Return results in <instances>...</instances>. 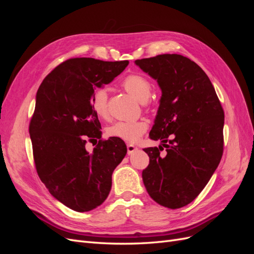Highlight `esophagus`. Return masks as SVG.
I'll list each match as a JSON object with an SVG mask.
<instances>
[{
    "label": "esophagus",
    "mask_w": 254,
    "mask_h": 254,
    "mask_svg": "<svg viewBox=\"0 0 254 254\" xmlns=\"http://www.w3.org/2000/svg\"><path fill=\"white\" fill-rule=\"evenodd\" d=\"M137 148H136V146H134V145H132V144H128L127 145V150H128V155H130V153H132L133 151H135Z\"/></svg>",
    "instance_id": "esophagus-1"
}]
</instances>
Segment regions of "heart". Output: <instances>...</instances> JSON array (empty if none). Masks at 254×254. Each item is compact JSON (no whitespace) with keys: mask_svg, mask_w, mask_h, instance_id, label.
I'll return each instance as SVG.
<instances>
[{"mask_svg":"<svg viewBox=\"0 0 254 254\" xmlns=\"http://www.w3.org/2000/svg\"><path fill=\"white\" fill-rule=\"evenodd\" d=\"M123 86L128 93L140 103H146L152 92L150 81L140 74H131L123 80ZM92 109L101 119H108V93L104 88L97 89L92 96ZM147 123L145 121H120L115 122L107 132L110 136L118 137L125 142L133 143L137 141L147 130Z\"/></svg>","mask_w":254,"mask_h":254,"instance_id":"obj_1","label":"heart"}]
</instances>
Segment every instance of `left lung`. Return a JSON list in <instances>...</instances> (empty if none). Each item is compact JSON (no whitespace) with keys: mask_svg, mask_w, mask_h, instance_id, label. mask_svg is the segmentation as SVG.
I'll use <instances>...</instances> for the list:
<instances>
[{"mask_svg":"<svg viewBox=\"0 0 254 254\" xmlns=\"http://www.w3.org/2000/svg\"><path fill=\"white\" fill-rule=\"evenodd\" d=\"M162 92L149 132L159 147L144 151L149 165L142 173L146 190L157 203L179 209L200 194L221 160L225 113L202 68L178 54L135 60ZM164 148L165 156L159 151Z\"/></svg>","mask_w":254,"mask_h":254,"instance_id":"8db88e82","label":"left lung"}]
</instances>
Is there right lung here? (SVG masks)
<instances>
[{
    "label": "right lung",
    "instance_id": "add662e5",
    "mask_svg": "<svg viewBox=\"0 0 254 254\" xmlns=\"http://www.w3.org/2000/svg\"><path fill=\"white\" fill-rule=\"evenodd\" d=\"M129 61L72 58L45 77L36 94L29 124L39 178L51 195L76 212H88L108 197L112 173L124 159V141L111 136L93 152L87 140L101 139V123L92 109L95 89L110 83Z\"/></svg>",
    "mask_w": 254,
    "mask_h": 254
}]
</instances>
